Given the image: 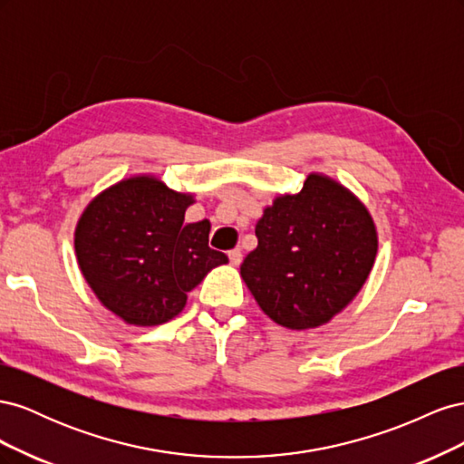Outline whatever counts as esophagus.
Instances as JSON below:
<instances>
[{
	"label": "esophagus",
	"mask_w": 464,
	"mask_h": 464,
	"mask_svg": "<svg viewBox=\"0 0 464 464\" xmlns=\"http://www.w3.org/2000/svg\"><path fill=\"white\" fill-rule=\"evenodd\" d=\"M228 259H230V263L234 265V266H237L242 263V249H232V251H228Z\"/></svg>",
	"instance_id": "1"
}]
</instances>
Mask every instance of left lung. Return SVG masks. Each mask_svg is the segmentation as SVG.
<instances>
[{
	"label": "left lung",
	"mask_w": 464,
	"mask_h": 464,
	"mask_svg": "<svg viewBox=\"0 0 464 464\" xmlns=\"http://www.w3.org/2000/svg\"><path fill=\"white\" fill-rule=\"evenodd\" d=\"M256 236L240 275L263 314L292 331L339 315L366 285L379 246L368 207L321 172L307 174L298 193H278Z\"/></svg>",
	"instance_id": "8db88e82"
}]
</instances>
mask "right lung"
<instances>
[{"instance_id": "add662e5", "label": "right lung", "mask_w": 464, "mask_h": 464, "mask_svg": "<svg viewBox=\"0 0 464 464\" xmlns=\"http://www.w3.org/2000/svg\"><path fill=\"white\" fill-rule=\"evenodd\" d=\"M193 193L133 174L96 193L77 220L79 269L108 312L135 327L181 314L188 292L228 257L208 247L210 222L186 224Z\"/></svg>"}]
</instances>
